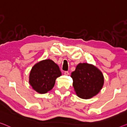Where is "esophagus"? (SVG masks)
<instances>
[{
  "label": "esophagus",
  "mask_w": 127,
  "mask_h": 127,
  "mask_svg": "<svg viewBox=\"0 0 127 127\" xmlns=\"http://www.w3.org/2000/svg\"><path fill=\"white\" fill-rule=\"evenodd\" d=\"M64 75H69V74L68 71H65V72H64Z\"/></svg>",
  "instance_id": "obj_1"
}]
</instances>
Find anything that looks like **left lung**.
Masks as SVG:
<instances>
[{
    "label": "left lung",
    "instance_id": "left-lung-1",
    "mask_svg": "<svg viewBox=\"0 0 127 127\" xmlns=\"http://www.w3.org/2000/svg\"><path fill=\"white\" fill-rule=\"evenodd\" d=\"M76 93L82 99H90L100 92L104 77L100 70L87 63H80L71 73Z\"/></svg>",
    "mask_w": 127,
    "mask_h": 127
}]
</instances>
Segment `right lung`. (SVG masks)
<instances>
[{"label":"right lung","mask_w":127,"mask_h":127,"mask_svg":"<svg viewBox=\"0 0 127 127\" xmlns=\"http://www.w3.org/2000/svg\"><path fill=\"white\" fill-rule=\"evenodd\" d=\"M62 75L59 66L47 59L36 64L30 74V84L36 91L45 94L54 87L57 77Z\"/></svg>","instance_id":"1"}]
</instances>
